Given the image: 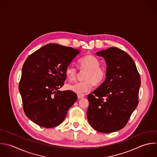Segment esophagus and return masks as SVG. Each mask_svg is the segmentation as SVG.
Masks as SVG:
<instances>
[{
  "mask_svg": "<svg viewBox=\"0 0 157 157\" xmlns=\"http://www.w3.org/2000/svg\"><path fill=\"white\" fill-rule=\"evenodd\" d=\"M78 99H81V98H83L84 97V94H78Z\"/></svg>",
  "mask_w": 157,
  "mask_h": 157,
  "instance_id": "1",
  "label": "esophagus"
}]
</instances>
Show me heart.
I'll list each match as a JSON object with an SVG mask.
<instances>
[{
    "instance_id": "obj_1",
    "label": "heart",
    "mask_w": 157,
    "mask_h": 157,
    "mask_svg": "<svg viewBox=\"0 0 157 157\" xmlns=\"http://www.w3.org/2000/svg\"><path fill=\"white\" fill-rule=\"evenodd\" d=\"M78 63L80 71L86 70L83 76L84 81L67 84V90L82 94L89 91L94 84L99 85L103 82L106 72L105 69L100 65V61L97 57L92 55H87L81 58ZM77 73V70L71 65L67 67L65 70L66 76L70 81H73Z\"/></svg>"
}]
</instances>
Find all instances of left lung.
Masks as SVG:
<instances>
[{
    "mask_svg": "<svg viewBox=\"0 0 157 157\" xmlns=\"http://www.w3.org/2000/svg\"><path fill=\"white\" fill-rule=\"evenodd\" d=\"M96 54L105 59L106 79L88 95L87 117L95 130L109 133L123 128L137 107L141 78L133 59L119 48Z\"/></svg>",
    "mask_w": 157,
    "mask_h": 157,
    "instance_id": "1",
    "label": "left lung"
}]
</instances>
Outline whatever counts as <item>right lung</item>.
Masks as SVG:
<instances>
[{
	"mask_svg": "<svg viewBox=\"0 0 157 157\" xmlns=\"http://www.w3.org/2000/svg\"><path fill=\"white\" fill-rule=\"evenodd\" d=\"M79 51L58 44H48L25 60L19 84L23 109L33 122L44 128L60 125L77 100L70 90L60 91L65 70Z\"/></svg>",
	"mask_w": 157,
	"mask_h": 157,
	"instance_id": "add662e5",
	"label": "right lung"
}]
</instances>
